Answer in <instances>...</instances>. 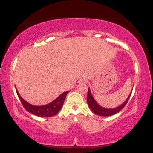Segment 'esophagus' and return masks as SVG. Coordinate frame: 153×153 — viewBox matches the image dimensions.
Listing matches in <instances>:
<instances>
[{
	"label": "esophagus",
	"mask_w": 153,
	"mask_h": 153,
	"mask_svg": "<svg viewBox=\"0 0 153 153\" xmlns=\"http://www.w3.org/2000/svg\"><path fill=\"white\" fill-rule=\"evenodd\" d=\"M87 82V80L85 78H80L78 80V82H80V83H82V82Z\"/></svg>",
	"instance_id": "1"
}]
</instances>
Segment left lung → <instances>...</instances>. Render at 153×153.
Wrapping results in <instances>:
<instances>
[{"label": "left lung", "instance_id": "obj_1", "mask_svg": "<svg viewBox=\"0 0 153 153\" xmlns=\"http://www.w3.org/2000/svg\"><path fill=\"white\" fill-rule=\"evenodd\" d=\"M131 94V93H130V94H129V96H128L127 100H126V101H124L122 105H120V106L116 107V108H103L102 106H101L99 103L96 102V100L94 99V98L93 97L92 94H91L90 88H88V91L87 102H88V106L90 107L91 109L92 110V111L96 114L101 116V117H109V116L114 115L115 114L118 113L119 111H120L126 106V104H127V103L128 102V100H129V97H130Z\"/></svg>", "mask_w": 153, "mask_h": 153}]
</instances>
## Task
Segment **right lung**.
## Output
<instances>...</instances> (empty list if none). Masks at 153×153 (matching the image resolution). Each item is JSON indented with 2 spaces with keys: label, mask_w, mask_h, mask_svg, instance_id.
<instances>
[{
  "label": "right lung",
  "mask_w": 153,
  "mask_h": 153,
  "mask_svg": "<svg viewBox=\"0 0 153 153\" xmlns=\"http://www.w3.org/2000/svg\"><path fill=\"white\" fill-rule=\"evenodd\" d=\"M68 92L69 91L62 93L57 99L54 100L52 102L48 103V104L44 105V106H34V105L30 104V103L26 102L25 100L23 99L20 94H19L18 91L16 90L17 95H18L19 99H20L24 108L27 111L40 117H50L57 114L62 107L65 99Z\"/></svg>",
  "instance_id": "right-lung-1"
}]
</instances>
